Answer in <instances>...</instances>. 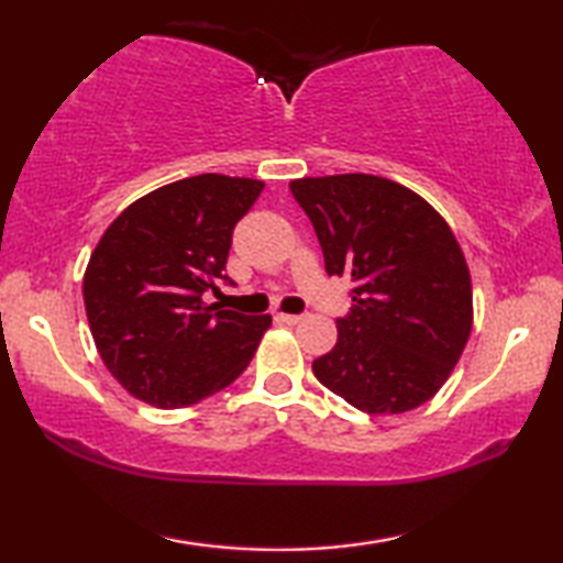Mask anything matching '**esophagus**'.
I'll return each mask as SVG.
<instances>
[{"mask_svg": "<svg viewBox=\"0 0 563 563\" xmlns=\"http://www.w3.org/2000/svg\"><path fill=\"white\" fill-rule=\"evenodd\" d=\"M278 318L280 322H285V325H295V322H300L302 320V316H292V312H278Z\"/></svg>", "mask_w": 563, "mask_h": 563, "instance_id": "obj_1", "label": "esophagus"}]
</instances>
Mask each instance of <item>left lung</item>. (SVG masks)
Instances as JSON below:
<instances>
[{
  "instance_id": "left-lung-1",
  "label": "left lung",
  "mask_w": 563,
  "mask_h": 563,
  "mask_svg": "<svg viewBox=\"0 0 563 563\" xmlns=\"http://www.w3.org/2000/svg\"><path fill=\"white\" fill-rule=\"evenodd\" d=\"M328 275L352 280L338 342L312 362L330 393L367 415H399L437 395L472 332V283L450 225L395 180L298 178Z\"/></svg>"
}]
</instances>
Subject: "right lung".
<instances>
[{
	"label": "right lung",
	"instance_id": "1",
	"mask_svg": "<svg viewBox=\"0 0 563 563\" xmlns=\"http://www.w3.org/2000/svg\"><path fill=\"white\" fill-rule=\"evenodd\" d=\"M263 180L190 176L131 203L91 253L84 305L121 387L164 409L221 393L253 360L271 316L208 305L225 275L233 228Z\"/></svg>",
	"mask_w": 563,
	"mask_h": 563
}]
</instances>
